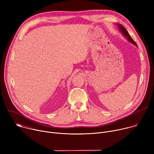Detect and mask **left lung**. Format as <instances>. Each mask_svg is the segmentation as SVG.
I'll use <instances>...</instances> for the list:
<instances>
[{
    "label": "left lung",
    "mask_w": 154,
    "mask_h": 154,
    "mask_svg": "<svg viewBox=\"0 0 154 154\" xmlns=\"http://www.w3.org/2000/svg\"><path fill=\"white\" fill-rule=\"evenodd\" d=\"M116 25L118 26V29H119V31L121 32V33H122V35L125 38H126L127 39V40H128L129 42H131L132 44H134V45H135V46H137L138 47V46H137V43L134 41V39H132V38H131V37L130 36V35H129V33H128V32L127 31V30L125 29V28L124 26H122L121 24H116Z\"/></svg>",
    "instance_id": "left-lung-1"
}]
</instances>
